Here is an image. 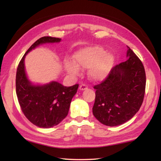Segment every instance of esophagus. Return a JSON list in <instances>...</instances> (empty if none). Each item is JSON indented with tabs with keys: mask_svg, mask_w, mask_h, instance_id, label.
I'll return each instance as SVG.
<instances>
[{
	"mask_svg": "<svg viewBox=\"0 0 161 161\" xmlns=\"http://www.w3.org/2000/svg\"><path fill=\"white\" fill-rule=\"evenodd\" d=\"M88 89V86L86 85V84H81L80 86V90H86V89Z\"/></svg>",
	"mask_w": 161,
	"mask_h": 161,
	"instance_id": "esophagus-1",
	"label": "esophagus"
}]
</instances>
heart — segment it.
Here are the masks:
<instances>
[{
  "instance_id": "obj_1",
  "label": "heart",
  "mask_w": 161,
  "mask_h": 161,
  "mask_svg": "<svg viewBox=\"0 0 161 161\" xmlns=\"http://www.w3.org/2000/svg\"><path fill=\"white\" fill-rule=\"evenodd\" d=\"M75 62L67 60L65 68L69 74L78 75L80 72V67L84 69H89V75L96 80L106 78L109 74L114 63V56L107 54L102 47L94 46L84 48L77 52L75 55Z\"/></svg>"
}]
</instances>
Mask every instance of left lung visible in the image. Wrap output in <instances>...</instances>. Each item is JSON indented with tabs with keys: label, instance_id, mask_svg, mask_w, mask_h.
I'll return each instance as SVG.
<instances>
[{
	"label": "left lung",
	"instance_id": "obj_1",
	"mask_svg": "<svg viewBox=\"0 0 161 161\" xmlns=\"http://www.w3.org/2000/svg\"><path fill=\"white\" fill-rule=\"evenodd\" d=\"M126 56V61L114 67L107 77L94 86L96 97L92 112L106 126L124 124L142 105L146 82L145 69L129 47Z\"/></svg>",
	"mask_w": 161,
	"mask_h": 161
}]
</instances>
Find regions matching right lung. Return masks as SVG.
<instances>
[{"label":"right lung","instance_id":"add662e5","mask_svg":"<svg viewBox=\"0 0 161 161\" xmlns=\"http://www.w3.org/2000/svg\"><path fill=\"white\" fill-rule=\"evenodd\" d=\"M60 40V38L49 36L38 39L22 58L16 72V94L21 110L32 124L44 129L56 126L67 116L71 101L77 93L79 84L64 86L52 81L42 86L32 85L26 77L24 59L30 51L40 44Z\"/></svg>","mask_w":161,"mask_h":161}]
</instances>
